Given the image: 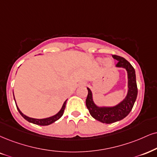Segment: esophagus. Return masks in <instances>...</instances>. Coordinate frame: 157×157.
Listing matches in <instances>:
<instances>
[{"instance_id":"obj_1","label":"esophagus","mask_w":157,"mask_h":157,"mask_svg":"<svg viewBox=\"0 0 157 157\" xmlns=\"http://www.w3.org/2000/svg\"><path fill=\"white\" fill-rule=\"evenodd\" d=\"M83 85H85V83H83V84H82Z\"/></svg>"}]
</instances>
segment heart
Returning a JSON list of instances; mask_svg holds the SVG:
<instances>
[{"label":"heart","mask_w":157,"mask_h":157,"mask_svg":"<svg viewBox=\"0 0 157 157\" xmlns=\"http://www.w3.org/2000/svg\"><path fill=\"white\" fill-rule=\"evenodd\" d=\"M96 63L98 64L103 63L105 67H111L113 65V61L111 58H105L103 59L102 57H98L96 59Z\"/></svg>","instance_id":"heart-1"}]
</instances>
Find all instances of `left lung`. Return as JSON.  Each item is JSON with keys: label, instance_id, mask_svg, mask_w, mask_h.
<instances>
[{"label": "left lung", "instance_id": "8db88e82", "mask_svg": "<svg viewBox=\"0 0 157 157\" xmlns=\"http://www.w3.org/2000/svg\"><path fill=\"white\" fill-rule=\"evenodd\" d=\"M113 58L118 61L116 67L118 68H124L127 71V92L125 98L115 105L100 106L94 102L92 91L87 87L88 95L86 100V105L90 115L94 119L105 124H111L124 119L132 109L138 95L136 75L134 67L122 57L113 55Z\"/></svg>", "mask_w": 157, "mask_h": 157}]
</instances>
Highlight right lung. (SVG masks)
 <instances>
[{"mask_svg":"<svg viewBox=\"0 0 157 157\" xmlns=\"http://www.w3.org/2000/svg\"><path fill=\"white\" fill-rule=\"evenodd\" d=\"M39 55H40V54H39ZM13 98H14V101H15V103H16L17 110H18V111L19 112V113L21 114V116H22V117L24 118L25 120H27V121H29V122L34 124L40 125V126L49 125V124H52V123L55 122V121H57V120L59 119H60V118L62 117V116L63 115L64 111H65V105H66V102H67V100H65V102H64V103H63V106H62L61 109L59 110V111H58L57 113L55 114V115L52 116V117H47V118H44V119H36V118H31V117H28V116L25 115V114L23 113L22 112L20 111V110H19V108L18 106H17L16 100H15L14 95H13Z\"/></svg>","mask_w":157,"mask_h":157,"instance_id":"1","label":"right lung"}]
</instances>
